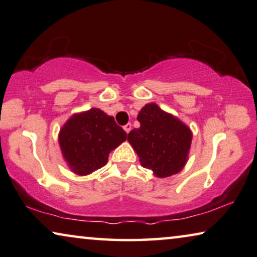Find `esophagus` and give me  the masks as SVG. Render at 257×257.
Listing matches in <instances>:
<instances>
[{
	"mask_svg": "<svg viewBox=\"0 0 257 257\" xmlns=\"http://www.w3.org/2000/svg\"><path fill=\"white\" fill-rule=\"evenodd\" d=\"M131 128H132V125L130 124V123H127L126 125H124V130H125V132H126V133H128L130 131H131Z\"/></svg>",
	"mask_w": 257,
	"mask_h": 257,
	"instance_id": "34e87169",
	"label": "esophagus"
}]
</instances>
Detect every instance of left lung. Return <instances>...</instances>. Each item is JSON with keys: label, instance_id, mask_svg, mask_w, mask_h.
<instances>
[{"label": "left lung", "instance_id": "obj_1", "mask_svg": "<svg viewBox=\"0 0 257 257\" xmlns=\"http://www.w3.org/2000/svg\"><path fill=\"white\" fill-rule=\"evenodd\" d=\"M140 127L128 133L144 168L160 178L178 173L187 161L192 132L186 125L155 103L146 104L138 115Z\"/></svg>", "mask_w": 257, "mask_h": 257}]
</instances>
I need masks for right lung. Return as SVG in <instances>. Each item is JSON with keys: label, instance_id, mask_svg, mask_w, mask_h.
I'll list each match as a JSON object with an SVG mask.
<instances>
[{"label": "right lung", "instance_id": "obj_1", "mask_svg": "<svg viewBox=\"0 0 257 257\" xmlns=\"http://www.w3.org/2000/svg\"><path fill=\"white\" fill-rule=\"evenodd\" d=\"M126 138L115 118L92 108L71 117L62 127L58 141L70 169L87 176L105 165L110 152Z\"/></svg>", "mask_w": 257, "mask_h": 257}]
</instances>
